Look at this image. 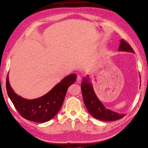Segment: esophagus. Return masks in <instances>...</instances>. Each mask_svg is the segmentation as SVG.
Here are the masks:
<instances>
[{
	"label": "esophagus",
	"mask_w": 148,
	"mask_h": 148,
	"mask_svg": "<svg viewBox=\"0 0 148 148\" xmlns=\"http://www.w3.org/2000/svg\"><path fill=\"white\" fill-rule=\"evenodd\" d=\"M76 80H77V83H80L81 82V81H82V77H81V75H77Z\"/></svg>",
	"instance_id": "1"
}]
</instances>
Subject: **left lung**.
I'll return each mask as SVG.
<instances>
[{"label": "left lung", "mask_w": 148, "mask_h": 148, "mask_svg": "<svg viewBox=\"0 0 148 148\" xmlns=\"http://www.w3.org/2000/svg\"><path fill=\"white\" fill-rule=\"evenodd\" d=\"M118 51L134 53L132 47L123 39L120 40ZM81 90L85 105L88 112L95 118L101 121H111L119 119L125 116V114H119L110 109H105V106L95 95L88 75L83 77Z\"/></svg>", "instance_id": "8db88e82"}]
</instances>
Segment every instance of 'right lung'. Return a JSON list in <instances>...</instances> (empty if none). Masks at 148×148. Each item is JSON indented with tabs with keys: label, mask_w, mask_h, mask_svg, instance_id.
<instances>
[{
	"label": "right lung",
	"mask_w": 148,
	"mask_h": 148,
	"mask_svg": "<svg viewBox=\"0 0 148 148\" xmlns=\"http://www.w3.org/2000/svg\"><path fill=\"white\" fill-rule=\"evenodd\" d=\"M76 79V74L69 75L43 96L28 100L14 92L10 85L8 75L6 91L15 108L24 118L36 123H45L57 115L63 105L68 88L74 84Z\"/></svg>",
	"instance_id": "1"
}]
</instances>
